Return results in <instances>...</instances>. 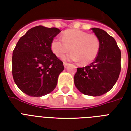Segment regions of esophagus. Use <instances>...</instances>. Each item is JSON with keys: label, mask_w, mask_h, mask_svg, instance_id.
Returning <instances> with one entry per match:
<instances>
[{"label": "esophagus", "mask_w": 131, "mask_h": 131, "mask_svg": "<svg viewBox=\"0 0 131 131\" xmlns=\"http://www.w3.org/2000/svg\"><path fill=\"white\" fill-rule=\"evenodd\" d=\"M64 67H67L68 65H69V63H67V62H64Z\"/></svg>", "instance_id": "1"}]
</instances>
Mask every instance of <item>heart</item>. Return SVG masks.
I'll return each mask as SVG.
<instances>
[{
	"instance_id": "obj_1",
	"label": "heart",
	"mask_w": 131,
	"mask_h": 131,
	"mask_svg": "<svg viewBox=\"0 0 131 131\" xmlns=\"http://www.w3.org/2000/svg\"><path fill=\"white\" fill-rule=\"evenodd\" d=\"M72 52L64 56V60L80 61L87 65L96 58L100 50V41L97 36L88 34L80 30H67L62 34V39L55 38L51 41V49L57 57H61L70 51Z\"/></svg>"
}]
</instances>
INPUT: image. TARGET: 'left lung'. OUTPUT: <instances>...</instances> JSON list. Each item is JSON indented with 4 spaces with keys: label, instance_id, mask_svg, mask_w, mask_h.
<instances>
[{
    "label": "left lung",
    "instance_id": "1",
    "mask_svg": "<svg viewBox=\"0 0 131 131\" xmlns=\"http://www.w3.org/2000/svg\"><path fill=\"white\" fill-rule=\"evenodd\" d=\"M91 30L99 39V52L90 65L78 68L74 82L82 93L97 96L110 91L117 82L121 70V52L116 40L107 32L97 28Z\"/></svg>",
    "mask_w": 131,
    "mask_h": 131
}]
</instances>
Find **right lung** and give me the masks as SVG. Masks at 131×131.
<instances>
[{
  "label": "right lung",
  "instance_id": "add662e5",
  "mask_svg": "<svg viewBox=\"0 0 131 131\" xmlns=\"http://www.w3.org/2000/svg\"><path fill=\"white\" fill-rule=\"evenodd\" d=\"M56 28L37 26L22 36L12 56V75L15 84L26 94L39 97L50 93L64 70L63 62L51 49Z\"/></svg>",
  "mask_w": 131,
  "mask_h": 131
}]
</instances>
